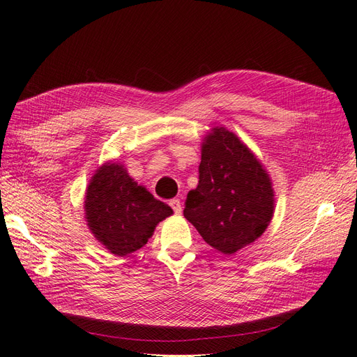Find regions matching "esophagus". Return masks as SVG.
<instances>
[{"label":"esophagus","instance_id":"esophagus-1","mask_svg":"<svg viewBox=\"0 0 357 357\" xmlns=\"http://www.w3.org/2000/svg\"><path fill=\"white\" fill-rule=\"evenodd\" d=\"M169 207L174 210V213L176 214H178V213H181V202H180V199H177V198H174V199H171L169 201Z\"/></svg>","mask_w":357,"mask_h":357}]
</instances>
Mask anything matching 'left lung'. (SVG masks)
Returning a JSON list of instances; mask_svg holds the SVG:
<instances>
[{
    "label": "left lung",
    "instance_id": "8db88e82",
    "mask_svg": "<svg viewBox=\"0 0 357 357\" xmlns=\"http://www.w3.org/2000/svg\"><path fill=\"white\" fill-rule=\"evenodd\" d=\"M271 178L240 138L215 126L204 138L199 181L183 214L204 241L234 255L257 240L274 214Z\"/></svg>",
    "mask_w": 357,
    "mask_h": 357
}]
</instances>
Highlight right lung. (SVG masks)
Segmentation results:
<instances>
[{
  "label": "right lung",
  "instance_id": "obj_1",
  "mask_svg": "<svg viewBox=\"0 0 357 357\" xmlns=\"http://www.w3.org/2000/svg\"><path fill=\"white\" fill-rule=\"evenodd\" d=\"M84 211L95 238L116 256L142 248L156 225L172 214L171 207L138 186L116 162L96 169L86 189Z\"/></svg>",
  "mask_w": 357,
  "mask_h": 357
}]
</instances>
